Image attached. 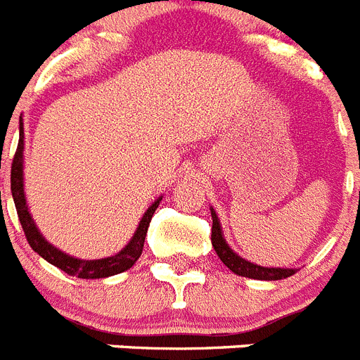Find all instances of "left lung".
Here are the masks:
<instances>
[{"label":"left lung","mask_w":360,"mask_h":360,"mask_svg":"<svg viewBox=\"0 0 360 360\" xmlns=\"http://www.w3.org/2000/svg\"><path fill=\"white\" fill-rule=\"evenodd\" d=\"M212 214V232H211V241L212 247H214L218 257L224 262V265H227L229 269L238 276H243V278H252V279H263V281H276V279L290 278L295 274L294 269H266V266L254 265V263L247 262L243 257H240L238 254H234L231 250L227 243H225L224 236H221V229H219V221L216 212L211 209Z\"/></svg>","instance_id":"obj_1"}]
</instances>
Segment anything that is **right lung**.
I'll return each instance as SVG.
<instances>
[{
  "label": "right lung",
  "instance_id": "add662e5",
  "mask_svg": "<svg viewBox=\"0 0 360 360\" xmlns=\"http://www.w3.org/2000/svg\"><path fill=\"white\" fill-rule=\"evenodd\" d=\"M11 191L12 198L15 203V211H18L19 224L23 227L27 241L30 243L32 250H36L41 257H44L46 262L56 265L57 269H61L68 276H75L81 279H98L108 278V276H115L124 272V270L131 269L135 262L141 257L142 249H144L146 232H148L149 221H151L153 214L157 211L158 203L162 198L153 203L151 207L146 211L144 218L141 219V224L136 227V232L133 234L131 241H129L119 254L111 257H104V259H91V262H84V259H77V257H70L68 254L57 250L56 247L49 243L39 234L36 229V224L32 221V216L28 212L27 200H25L23 193V124H21V133H19L18 149L12 158L11 167Z\"/></svg>",
  "mask_w": 360,
  "mask_h": 360
}]
</instances>
